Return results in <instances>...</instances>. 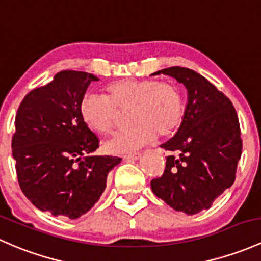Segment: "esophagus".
Returning <instances> with one entry per match:
<instances>
[{
  "mask_svg": "<svg viewBox=\"0 0 261 261\" xmlns=\"http://www.w3.org/2000/svg\"><path fill=\"white\" fill-rule=\"evenodd\" d=\"M139 156H141V153L133 152V153L124 154V155H123V159H125V161H136V159H138Z\"/></svg>",
  "mask_w": 261,
  "mask_h": 261,
  "instance_id": "esophagus-1",
  "label": "esophagus"
}]
</instances>
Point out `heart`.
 Segmentation results:
<instances>
[{
    "instance_id": "1",
    "label": "heart",
    "mask_w": 261,
    "mask_h": 261,
    "mask_svg": "<svg viewBox=\"0 0 261 261\" xmlns=\"http://www.w3.org/2000/svg\"><path fill=\"white\" fill-rule=\"evenodd\" d=\"M133 125L107 142L111 152L124 153L159 137L173 136L184 119L180 88L154 78L120 80L106 87V96L87 94L81 102V116L92 130L109 134L118 125L120 113L129 112Z\"/></svg>"
}]
</instances>
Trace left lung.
Masks as SVG:
<instances>
[{"instance_id": "obj_1", "label": "left lung", "mask_w": 261, "mask_h": 261, "mask_svg": "<svg viewBox=\"0 0 261 261\" xmlns=\"http://www.w3.org/2000/svg\"><path fill=\"white\" fill-rule=\"evenodd\" d=\"M161 73L186 86L188 105L180 128L161 145L170 155L150 187L173 209L197 214L234 183L243 149L239 119L231 100L193 69L169 67L153 74Z\"/></svg>"}]
</instances>
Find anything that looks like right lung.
<instances>
[{
	"label": "right lung",
	"instance_id": "1",
	"mask_svg": "<svg viewBox=\"0 0 261 261\" xmlns=\"http://www.w3.org/2000/svg\"><path fill=\"white\" fill-rule=\"evenodd\" d=\"M96 75L61 71L26 94L16 114L12 155L18 184L36 208L77 219L106 189L122 159L94 155L99 139L81 116V102Z\"/></svg>",
	"mask_w": 261,
	"mask_h": 261
}]
</instances>
